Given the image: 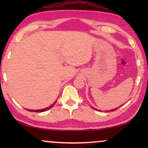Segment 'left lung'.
<instances>
[{
    "instance_id": "1",
    "label": "left lung",
    "mask_w": 148,
    "mask_h": 148,
    "mask_svg": "<svg viewBox=\"0 0 148 148\" xmlns=\"http://www.w3.org/2000/svg\"><path fill=\"white\" fill-rule=\"evenodd\" d=\"M92 109H95V110H97V111H100V110H97V109H95V108H92V107H91ZM117 109H118V108H116V109H113V110H110V111H115V110H116Z\"/></svg>"
}]
</instances>
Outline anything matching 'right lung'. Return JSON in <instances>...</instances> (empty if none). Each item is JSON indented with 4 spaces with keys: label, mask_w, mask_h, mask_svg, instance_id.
<instances>
[{
    "label": "right lung",
    "mask_w": 148,
    "mask_h": 148,
    "mask_svg": "<svg viewBox=\"0 0 148 148\" xmlns=\"http://www.w3.org/2000/svg\"><path fill=\"white\" fill-rule=\"evenodd\" d=\"M56 102H55L54 104H52L51 106H50L47 107V108H44V109H41V110H29V111H30V112H45V111H47V110H49L50 108H51L54 106V104H56Z\"/></svg>",
    "instance_id": "obj_1"
}]
</instances>
